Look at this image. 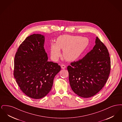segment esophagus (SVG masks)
<instances>
[{
    "label": "esophagus",
    "mask_w": 122,
    "mask_h": 122,
    "mask_svg": "<svg viewBox=\"0 0 122 122\" xmlns=\"http://www.w3.org/2000/svg\"><path fill=\"white\" fill-rule=\"evenodd\" d=\"M61 68L62 69H64L66 68V66L65 65H64V64H61Z\"/></svg>",
    "instance_id": "obj_1"
}]
</instances>
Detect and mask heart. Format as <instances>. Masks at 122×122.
I'll return each instance as SVG.
<instances>
[{
	"instance_id": "1",
	"label": "heart",
	"mask_w": 122,
	"mask_h": 122,
	"mask_svg": "<svg viewBox=\"0 0 122 122\" xmlns=\"http://www.w3.org/2000/svg\"><path fill=\"white\" fill-rule=\"evenodd\" d=\"M87 37L70 35L58 37L56 43L52 42L50 46L51 58L56 61L61 55L60 49L63 50L64 58L68 61H75L79 58L89 45Z\"/></svg>"
}]
</instances>
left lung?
Masks as SVG:
<instances>
[{
    "mask_svg": "<svg viewBox=\"0 0 122 122\" xmlns=\"http://www.w3.org/2000/svg\"><path fill=\"white\" fill-rule=\"evenodd\" d=\"M96 45L81 59L67 67L73 91L83 98L93 97L104 86L109 76L110 58L107 47L96 37Z\"/></svg>",
    "mask_w": 122,
    "mask_h": 122,
    "instance_id": "obj_1",
    "label": "left lung"
}]
</instances>
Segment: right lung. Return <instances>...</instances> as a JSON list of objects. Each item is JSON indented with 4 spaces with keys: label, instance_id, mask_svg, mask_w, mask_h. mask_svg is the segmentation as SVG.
<instances>
[{
    "label": "right lung",
    "instance_id": "right-lung-1",
    "mask_svg": "<svg viewBox=\"0 0 122 122\" xmlns=\"http://www.w3.org/2000/svg\"><path fill=\"white\" fill-rule=\"evenodd\" d=\"M44 41L43 35H30L20 45L15 57L16 81L24 93L35 99L49 92L55 76L61 70L57 63L47 61Z\"/></svg>",
    "mask_w": 122,
    "mask_h": 122
}]
</instances>
